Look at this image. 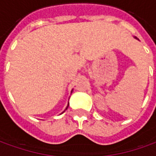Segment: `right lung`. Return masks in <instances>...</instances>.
Wrapping results in <instances>:
<instances>
[{
	"label": "right lung",
	"mask_w": 156,
	"mask_h": 156,
	"mask_svg": "<svg viewBox=\"0 0 156 156\" xmlns=\"http://www.w3.org/2000/svg\"><path fill=\"white\" fill-rule=\"evenodd\" d=\"M68 107H67V108H68Z\"/></svg>",
	"instance_id": "obj_1"
}]
</instances>
